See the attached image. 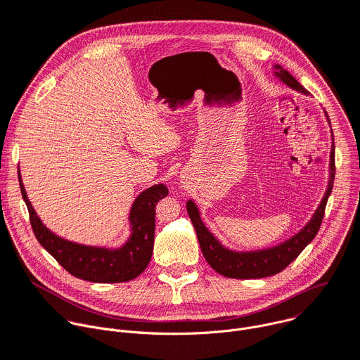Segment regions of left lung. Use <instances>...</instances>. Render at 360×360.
<instances>
[{
    "label": "left lung",
    "mask_w": 360,
    "mask_h": 360,
    "mask_svg": "<svg viewBox=\"0 0 360 360\" xmlns=\"http://www.w3.org/2000/svg\"><path fill=\"white\" fill-rule=\"evenodd\" d=\"M274 70H276L274 75L288 87L299 93L307 94V90L288 70H285L283 67L277 64L274 65ZM333 180H335V144H332V151H330V179L328 184V190L322 198L321 205H319L317 210L311 216L310 221L297 234L290 237L289 240L264 250H255V252H234V250L226 249L203 224L195 203L193 200H188L186 205L187 213L195 229L198 245H200V249L206 262L217 273L231 278H260V277H269V276L277 274L278 271H282L303 252V249L313 240L319 229H321L328 198L332 193Z\"/></svg>",
    "instance_id": "8db88e82"
}]
</instances>
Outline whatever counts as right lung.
Here are the masks:
<instances>
[{"label":"right lung","mask_w":360,"mask_h":360,"mask_svg":"<svg viewBox=\"0 0 360 360\" xmlns=\"http://www.w3.org/2000/svg\"><path fill=\"white\" fill-rule=\"evenodd\" d=\"M20 188L30 213V221L38 243L70 274L93 283H122L136 278L147 267L154 246L155 205L167 194L165 184H154L136 198L130 210L131 234L118 249L78 245L49 230L30 203L18 173Z\"/></svg>","instance_id":"obj_1"}]
</instances>
